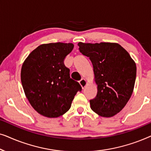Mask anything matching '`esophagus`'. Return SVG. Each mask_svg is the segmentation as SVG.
I'll return each mask as SVG.
<instances>
[{
  "mask_svg": "<svg viewBox=\"0 0 151 151\" xmlns=\"http://www.w3.org/2000/svg\"><path fill=\"white\" fill-rule=\"evenodd\" d=\"M79 82H80V84L81 85L82 88L85 87V86H86V84H87V81H86L84 78H82V79L80 80Z\"/></svg>",
  "mask_w": 151,
  "mask_h": 151,
  "instance_id": "esophagus-1",
  "label": "esophagus"
}]
</instances>
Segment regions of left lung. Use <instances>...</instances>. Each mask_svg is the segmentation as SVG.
Returning <instances> with one entry per match:
<instances>
[{"mask_svg":"<svg viewBox=\"0 0 151 151\" xmlns=\"http://www.w3.org/2000/svg\"><path fill=\"white\" fill-rule=\"evenodd\" d=\"M79 50L89 58L98 85L91 108L102 117H109L122 111L133 93L136 65L129 53L117 43L79 42Z\"/></svg>","mask_w":151,"mask_h":151,"instance_id":"left-lung-1","label":"left lung"}]
</instances>
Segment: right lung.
Returning a JSON list of instances; mask_svg holds the SVG:
<instances>
[{
    "mask_svg": "<svg viewBox=\"0 0 151 151\" xmlns=\"http://www.w3.org/2000/svg\"><path fill=\"white\" fill-rule=\"evenodd\" d=\"M72 43H49L34 49L21 69V82L32 106L47 117H58L69 111L82 87L70 78L64 64L73 49Z\"/></svg>",
    "mask_w": 151,
    "mask_h": 151,
    "instance_id": "obj_1",
    "label": "right lung"
}]
</instances>
